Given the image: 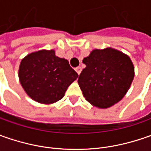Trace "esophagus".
Masks as SVG:
<instances>
[{
	"label": "esophagus",
	"instance_id": "34e87169",
	"mask_svg": "<svg viewBox=\"0 0 151 151\" xmlns=\"http://www.w3.org/2000/svg\"><path fill=\"white\" fill-rule=\"evenodd\" d=\"M75 70H76V71L77 72V74H78V75H80V74H81V67H80V66L76 67Z\"/></svg>",
	"mask_w": 151,
	"mask_h": 151
}]
</instances>
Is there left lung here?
I'll list each match as a JSON object with an SVG mask.
<instances>
[{"label":"left lung","instance_id":"left-lung-1","mask_svg":"<svg viewBox=\"0 0 151 151\" xmlns=\"http://www.w3.org/2000/svg\"><path fill=\"white\" fill-rule=\"evenodd\" d=\"M86 65L78 84L86 100L99 108L119 102L127 93L134 76V68L127 55L112 48L94 50L83 59Z\"/></svg>","mask_w":151,"mask_h":151}]
</instances>
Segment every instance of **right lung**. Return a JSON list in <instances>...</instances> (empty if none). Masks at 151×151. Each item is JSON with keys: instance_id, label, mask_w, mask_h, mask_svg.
I'll list each match as a JSON object with an SVG mask.
<instances>
[{"instance_id": "right-lung-1", "label": "right lung", "mask_w": 151, "mask_h": 151, "mask_svg": "<svg viewBox=\"0 0 151 151\" xmlns=\"http://www.w3.org/2000/svg\"><path fill=\"white\" fill-rule=\"evenodd\" d=\"M22 88L32 100L51 104L60 100L69 86L78 77L65 59L55 50L33 52L21 61L18 70Z\"/></svg>"}]
</instances>
